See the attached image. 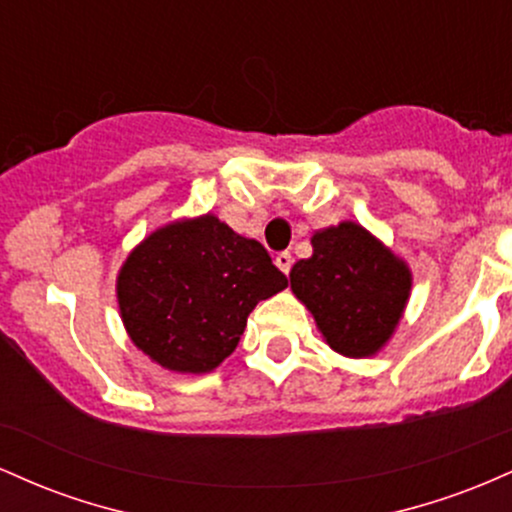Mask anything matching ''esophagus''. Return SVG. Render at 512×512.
I'll return each instance as SVG.
<instances>
[{
    "label": "esophagus",
    "instance_id": "obj_1",
    "mask_svg": "<svg viewBox=\"0 0 512 512\" xmlns=\"http://www.w3.org/2000/svg\"><path fill=\"white\" fill-rule=\"evenodd\" d=\"M274 262H276V267L281 269V272L289 274L291 267H293V255H291V252H279V255L274 257Z\"/></svg>",
    "mask_w": 512,
    "mask_h": 512
}]
</instances>
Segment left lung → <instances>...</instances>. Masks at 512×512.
Listing matches in <instances>:
<instances>
[{"label":"left lung","instance_id":"1","mask_svg":"<svg viewBox=\"0 0 512 512\" xmlns=\"http://www.w3.org/2000/svg\"><path fill=\"white\" fill-rule=\"evenodd\" d=\"M310 243L313 257L291 269L293 293L308 305L334 351L373 356L395 332L407 305V264L351 221L315 233Z\"/></svg>","mask_w":512,"mask_h":512}]
</instances>
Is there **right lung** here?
Listing matches in <instances>:
<instances>
[{"label": "right lung", "mask_w": 512, "mask_h": 512, "mask_svg": "<svg viewBox=\"0 0 512 512\" xmlns=\"http://www.w3.org/2000/svg\"><path fill=\"white\" fill-rule=\"evenodd\" d=\"M286 284L262 243L207 214L151 233L122 264L117 301L146 356L178 373H209L233 354L252 308Z\"/></svg>", "instance_id": "1"}]
</instances>
